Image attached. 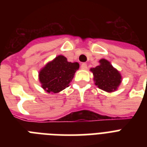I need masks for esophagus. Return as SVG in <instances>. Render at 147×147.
Instances as JSON below:
<instances>
[{
  "label": "esophagus",
  "instance_id": "obj_1",
  "mask_svg": "<svg viewBox=\"0 0 147 147\" xmlns=\"http://www.w3.org/2000/svg\"><path fill=\"white\" fill-rule=\"evenodd\" d=\"M81 69H87V64H86V63H82V64L81 65Z\"/></svg>",
  "mask_w": 147,
  "mask_h": 147
}]
</instances>
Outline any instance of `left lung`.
Masks as SVG:
<instances>
[{
	"mask_svg": "<svg viewBox=\"0 0 147 147\" xmlns=\"http://www.w3.org/2000/svg\"><path fill=\"white\" fill-rule=\"evenodd\" d=\"M100 65L91 69L94 75L95 85L105 92L116 91L121 82V76L110 62L106 59H100Z\"/></svg>",
	"mask_w": 147,
	"mask_h": 147,
	"instance_id": "8db88e82",
	"label": "left lung"
}]
</instances>
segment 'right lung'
I'll use <instances>...</instances> for the list:
<instances>
[{"label": "right lung", "mask_w": 147, "mask_h": 147, "mask_svg": "<svg viewBox=\"0 0 147 147\" xmlns=\"http://www.w3.org/2000/svg\"><path fill=\"white\" fill-rule=\"evenodd\" d=\"M79 68L78 62H69L63 55H59L40 71L42 87L49 93H58L69 86L74 74Z\"/></svg>", "instance_id": "obj_1"}]
</instances>
